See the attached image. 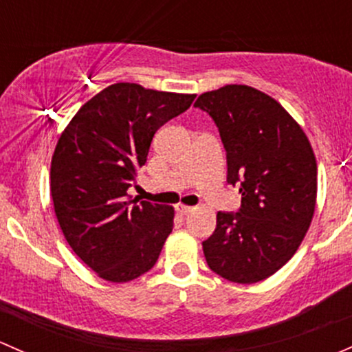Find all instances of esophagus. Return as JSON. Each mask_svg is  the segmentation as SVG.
Wrapping results in <instances>:
<instances>
[{"mask_svg": "<svg viewBox=\"0 0 352 352\" xmlns=\"http://www.w3.org/2000/svg\"><path fill=\"white\" fill-rule=\"evenodd\" d=\"M176 210H177V212L181 213V215H186V213L193 212V206H190V205H183V203H177V205H176Z\"/></svg>", "mask_w": 352, "mask_h": 352, "instance_id": "1", "label": "esophagus"}]
</instances>
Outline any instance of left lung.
<instances>
[{
  "label": "left lung",
  "mask_w": 352,
  "mask_h": 352,
  "mask_svg": "<svg viewBox=\"0 0 352 352\" xmlns=\"http://www.w3.org/2000/svg\"><path fill=\"white\" fill-rule=\"evenodd\" d=\"M227 151V183L242 195L237 213H217L203 242L213 273L251 285L285 266L302 244L317 205V161L300 123L266 93L227 85L198 96Z\"/></svg>",
  "instance_id": "left-lung-1"
}]
</instances>
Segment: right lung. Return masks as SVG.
Returning <instances> with one entry per match:
<instances>
[{
  "instance_id": "obj_1",
  "label": "right lung",
  "mask_w": 352,
  "mask_h": 352,
  "mask_svg": "<svg viewBox=\"0 0 352 352\" xmlns=\"http://www.w3.org/2000/svg\"><path fill=\"white\" fill-rule=\"evenodd\" d=\"M197 95L115 82L86 101L57 140L50 195L76 256L103 280L126 283L151 270L175 226V208L129 200L154 133Z\"/></svg>"
}]
</instances>
